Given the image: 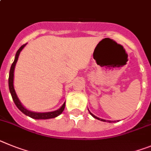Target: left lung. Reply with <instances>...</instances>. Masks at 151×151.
Masks as SVG:
<instances>
[{
  "instance_id": "8db88e82",
  "label": "left lung",
  "mask_w": 151,
  "mask_h": 151,
  "mask_svg": "<svg viewBox=\"0 0 151 151\" xmlns=\"http://www.w3.org/2000/svg\"><path fill=\"white\" fill-rule=\"evenodd\" d=\"M90 115H92V116H93V118H95V119H99V120H100V121H103V122H106V120H105V119H99V118H98V117H96V116H95V115H93V114H92L91 112H90ZM108 122H111V121H108Z\"/></svg>"
}]
</instances>
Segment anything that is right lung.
Masks as SVG:
<instances>
[{
	"label": "right lung",
	"instance_id": "obj_1",
	"mask_svg": "<svg viewBox=\"0 0 151 151\" xmlns=\"http://www.w3.org/2000/svg\"><path fill=\"white\" fill-rule=\"evenodd\" d=\"M26 45H23L20 48L18 49V51L16 53L15 56V59H14V61L13 62L12 65H11V68H10V74H9V89H10V94L12 96L13 100H14V103L16 104L17 107L20 110L21 112L24 113L25 115H28L29 117L32 118V119H52V118H55L57 117L58 115H59L60 114L62 113V112L65 109V103L62 105V106L59 109L56 110V111H54V112H43V113H40V112H31V111H29L27 109L24 108L23 106V105L21 104V103L19 102V99H18L17 96L16 94L15 90H14V68H15L16 63L18 60V57H19V55L20 53L21 50L24 48V46Z\"/></svg>",
	"mask_w": 151,
	"mask_h": 151
}]
</instances>
